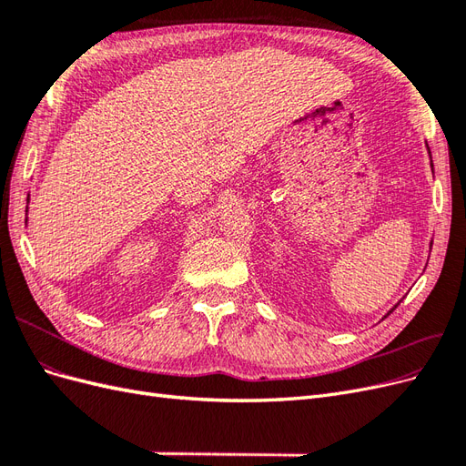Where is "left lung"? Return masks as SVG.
<instances>
[{
  "mask_svg": "<svg viewBox=\"0 0 466 466\" xmlns=\"http://www.w3.org/2000/svg\"><path fill=\"white\" fill-rule=\"evenodd\" d=\"M428 151H430V147H428ZM430 157H431V155H430ZM431 167H433V163H431ZM397 305H399V303H397ZM397 305H394V307L390 309V311H389V313H392V311H394V309H397ZM389 313H387V315H389ZM387 315H385V317H387Z\"/></svg>",
  "mask_w": 466,
  "mask_h": 466,
  "instance_id": "1",
  "label": "left lung"
}]
</instances>
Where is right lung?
I'll return each mask as SVG.
<instances>
[{"label": "right lung", "mask_w": 466, "mask_h": 466, "mask_svg": "<svg viewBox=\"0 0 466 466\" xmlns=\"http://www.w3.org/2000/svg\"><path fill=\"white\" fill-rule=\"evenodd\" d=\"M26 211H29V209H26Z\"/></svg>", "instance_id": "right-lung-1"}]
</instances>
